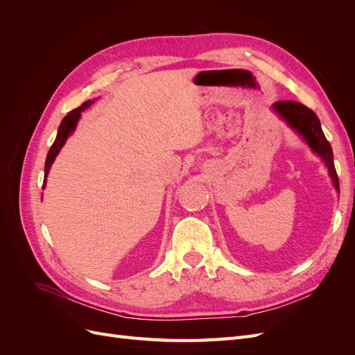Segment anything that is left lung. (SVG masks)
<instances>
[{
	"label": "left lung",
	"instance_id": "left-lung-1",
	"mask_svg": "<svg viewBox=\"0 0 355 355\" xmlns=\"http://www.w3.org/2000/svg\"><path fill=\"white\" fill-rule=\"evenodd\" d=\"M272 108L297 135L302 136L308 146L324 161V164L329 168V175L333 180V185L339 191V179L336 175L335 163H333L331 146L327 142L323 130H321V124L315 112L306 108L305 105L293 101L275 102Z\"/></svg>",
	"mask_w": 355,
	"mask_h": 355
}]
</instances>
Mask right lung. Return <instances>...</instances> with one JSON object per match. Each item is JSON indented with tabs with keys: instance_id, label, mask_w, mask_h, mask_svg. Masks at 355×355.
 Wrapping results in <instances>:
<instances>
[{
	"instance_id": "1",
	"label": "right lung",
	"mask_w": 355,
	"mask_h": 355,
	"mask_svg": "<svg viewBox=\"0 0 355 355\" xmlns=\"http://www.w3.org/2000/svg\"><path fill=\"white\" fill-rule=\"evenodd\" d=\"M93 102H94V101L84 102L81 106H78L77 110L71 111V112L62 120V123H60V125H59V130H58L56 141L53 142V145H51V148H50V151H49V154H47V158H46V166H44V185H42V188L46 187V179H47L49 170H50V167H51V164H53V161L56 159V155L59 154L62 146L65 145L67 139H68V137L71 136V133L75 130V127H77V123H78V120H80L81 112H83L85 108H89V106H90Z\"/></svg>"
}]
</instances>
